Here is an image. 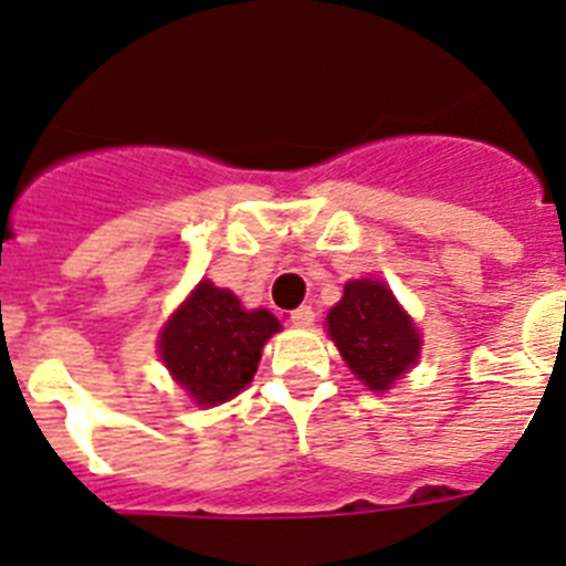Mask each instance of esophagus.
I'll return each instance as SVG.
<instances>
[{"instance_id": "esophagus-1", "label": "esophagus", "mask_w": 566, "mask_h": 566, "mask_svg": "<svg viewBox=\"0 0 566 566\" xmlns=\"http://www.w3.org/2000/svg\"><path fill=\"white\" fill-rule=\"evenodd\" d=\"M313 318H316V313L311 307H296V311L290 313V324H296V327H311Z\"/></svg>"}]
</instances>
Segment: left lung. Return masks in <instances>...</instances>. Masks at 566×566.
Listing matches in <instances>:
<instances>
[{
  "label": "left lung",
  "mask_w": 566,
  "mask_h": 566,
  "mask_svg": "<svg viewBox=\"0 0 566 566\" xmlns=\"http://www.w3.org/2000/svg\"><path fill=\"white\" fill-rule=\"evenodd\" d=\"M327 333L353 376L376 392L390 390L419 361L421 333L376 279L344 284L342 302L327 313Z\"/></svg>",
  "instance_id": "left-lung-1"
}]
</instances>
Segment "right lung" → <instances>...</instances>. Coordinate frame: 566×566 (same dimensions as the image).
Instances as JSON below:
<instances>
[{
  "mask_svg": "<svg viewBox=\"0 0 566 566\" xmlns=\"http://www.w3.org/2000/svg\"><path fill=\"white\" fill-rule=\"evenodd\" d=\"M282 331L270 311H244L230 290L201 279L159 333V356L199 407L230 401L253 381L262 347Z\"/></svg>",
  "mask_w": 566,
  "mask_h": 566,
  "instance_id": "1",
  "label": "right lung"
}]
</instances>
